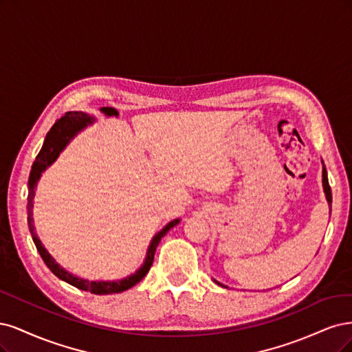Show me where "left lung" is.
<instances>
[{
	"mask_svg": "<svg viewBox=\"0 0 352 352\" xmlns=\"http://www.w3.org/2000/svg\"><path fill=\"white\" fill-rule=\"evenodd\" d=\"M322 165H323V168H322V184H323V191H324V197H326V200H327V205H329V214H331V212H332V190H331V186H329V179H327V171H326V166H324V164H323V161H322ZM214 280V279H213ZM218 283V285H221V287H225V285H222L221 282H218V280H214Z\"/></svg>",
	"mask_w": 352,
	"mask_h": 352,
	"instance_id": "8db88e82",
	"label": "left lung"
}]
</instances>
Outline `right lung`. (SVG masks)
<instances>
[{
    "mask_svg": "<svg viewBox=\"0 0 352 352\" xmlns=\"http://www.w3.org/2000/svg\"><path fill=\"white\" fill-rule=\"evenodd\" d=\"M95 122V117L89 116L86 112L82 111H72L67 112L64 117H61L58 121H56L54 126L51 127V130L48 131L47 138L43 140L42 149L39 151L35 162L32 165L30 174H29V181H28V225L29 230L33 238V243H35L38 252L42 257V260L50 267V270L52 274L60 278L61 280L70 283V285L83 289V291H89L92 294H96V296H105V294H117V292H122L127 291L131 287H134L135 283H139L144 276L147 272H149L152 263H153V257H155V252L157 244L161 243L162 236L166 235V232L174 228L175 225L179 223V218L173 219L171 222H168L161 231H157L153 238L149 243V247H147L146 252V257L143 260V265L134 272V274L122 278V279H117V280H89L85 278H78L73 274H70L69 270H65L63 266H60L58 263L55 262V258L48 253L47 248L43 247L42 241L39 240V236L35 231V221H33V197H35V190L36 186L39 183V179L42 177V174L45 173V169L50 168L56 160H58L60 153L65 149L67 144H69L77 133H80L83 129H86L90 124Z\"/></svg>",
    "mask_w": 352,
    "mask_h": 352,
    "instance_id": "obj_1",
    "label": "right lung"
}]
</instances>
